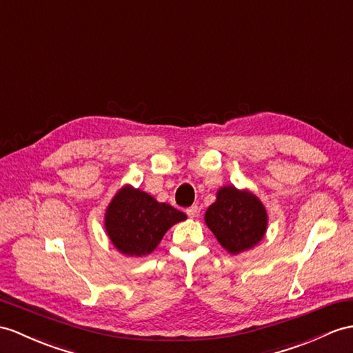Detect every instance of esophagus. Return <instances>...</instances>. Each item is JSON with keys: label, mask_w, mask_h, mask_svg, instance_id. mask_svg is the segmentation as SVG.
<instances>
[{"label": "esophagus", "mask_w": 353, "mask_h": 353, "mask_svg": "<svg viewBox=\"0 0 353 353\" xmlns=\"http://www.w3.org/2000/svg\"><path fill=\"white\" fill-rule=\"evenodd\" d=\"M197 214H199V208H197V205H193V206H190V208H187V216L190 219L197 217Z\"/></svg>", "instance_id": "1"}]
</instances>
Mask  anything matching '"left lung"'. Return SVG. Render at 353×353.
<instances>
[{
    "label": "left lung",
    "mask_w": 353,
    "mask_h": 353,
    "mask_svg": "<svg viewBox=\"0 0 353 353\" xmlns=\"http://www.w3.org/2000/svg\"><path fill=\"white\" fill-rule=\"evenodd\" d=\"M205 223L223 248L230 254H238L262 241L268 214L252 192L225 185L217 192L216 202L206 210Z\"/></svg>",
    "instance_id": "1"
}]
</instances>
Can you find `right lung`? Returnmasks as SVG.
Wrapping results in <instances>:
<instances>
[{"mask_svg":"<svg viewBox=\"0 0 353 353\" xmlns=\"http://www.w3.org/2000/svg\"><path fill=\"white\" fill-rule=\"evenodd\" d=\"M185 219L184 212L169 203L157 202L139 188L124 185L108 206L105 228L119 253L142 257L156 250L166 232Z\"/></svg>","mask_w":353,"mask_h":353,"instance_id":"add662e5","label":"right lung"}]
</instances>
